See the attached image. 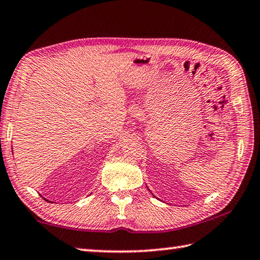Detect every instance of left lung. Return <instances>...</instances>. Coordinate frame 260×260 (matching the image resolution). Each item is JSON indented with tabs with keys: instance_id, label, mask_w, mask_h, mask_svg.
<instances>
[{
	"instance_id": "obj_1",
	"label": "left lung",
	"mask_w": 260,
	"mask_h": 260,
	"mask_svg": "<svg viewBox=\"0 0 260 260\" xmlns=\"http://www.w3.org/2000/svg\"><path fill=\"white\" fill-rule=\"evenodd\" d=\"M147 188H148V187H147ZM148 190H149V191H150V189H148ZM152 195H153V193H152ZM153 196H155V195H153ZM155 197H156V196H155Z\"/></svg>"
}]
</instances>
